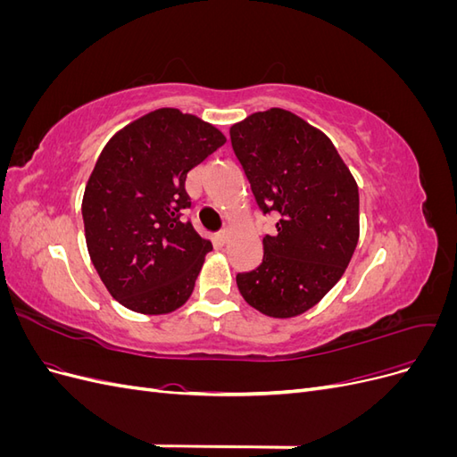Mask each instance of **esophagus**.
<instances>
[{
    "label": "esophagus",
    "instance_id": "obj_1",
    "mask_svg": "<svg viewBox=\"0 0 457 457\" xmlns=\"http://www.w3.org/2000/svg\"><path fill=\"white\" fill-rule=\"evenodd\" d=\"M215 238H217V242H220V244H227V240H228V230L225 228V230L217 232V234H215Z\"/></svg>",
    "mask_w": 457,
    "mask_h": 457
}]
</instances>
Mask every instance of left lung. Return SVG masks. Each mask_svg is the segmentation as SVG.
<instances>
[{
	"instance_id": "left-lung-1",
	"label": "left lung",
	"mask_w": 457,
	"mask_h": 457,
	"mask_svg": "<svg viewBox=\"0 0 457 457\" xmlns=\"http://www.w3.org/2000/svg\"><path fill=\"white\" fill-rule=\"evenodd\" d=\"M230 143L262 213H278L262 262L237 276L247 305L272 318L312 309L343 276L361 234L358 185L334 143L284 108L230 128Z\"/></svg>"
}]
</instances>
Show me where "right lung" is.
I'll return each mask as SVG.
<instances>
[{
  "label": "right lung",
  "instance_id": "right-lung-1",
  "mask_svg": "<svg viewBox=\"0 0 457 457\" xmlns=\"http://www.w3.org/2000/svg\"><path fill=\"white\" fill-rule=\"evenodd\" d=\"M227 143L198 116L158 108L103 148L81 200L86 244L108 294L141 314H168L195 289L210 240L181 212L187 173Z\"/></svg>",
  "mask_w": 457,
  "mask_h": 457
}]
</instances>
